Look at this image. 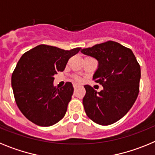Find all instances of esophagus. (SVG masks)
<instances>
[{
	"label": "esophagus",
	"mask_w": 155,
	"mask_h": 155,
	"mask_svg": "<svg viewBox=\"0 0 155 155\" xmlns=\"http://www.w3.org/2000/svg\"><path fill=\"white\" fill-rule=\"evenodd\" d=\"M77 87H78V85L77 84H74V90L77 89Z\"/></svg>",
	"instance_id": "1"
}]
</instances>
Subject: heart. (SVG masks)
<instances>
[{
  "label": "heart",
  "mask_w": 155,
  "mask_h": 155,
  "mask_svg": "<svg viewBox=\"0 0 155 155\" xmlns=\"http://www.w3.org/2000/svg\"><path fill=\"white\" fill-rule=\"evenodd\" d=\"M75 80H76L78 82L81 81V78H78V77H75Z\"/></svg>",
  "instance_id": "b5f03b06"
}]
</instances>
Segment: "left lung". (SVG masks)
<instances>
[{"mask_svg": "<svg viewBox=\"0 0 155 155\" xmlns=\"http://www.w3.org/2000/svg\"><path fill=\"white\" fill-rule=\"evenodd\" d=\"M98 61L93 81L103 86L97 92L84 85V111L90 120L102 126L113 124L131 109L139 94L140 66L132 50L114 41L81 50Z\"/></svg>", "mask_w": 155, "mask_h": 155, "instance_id": "1", "label": "left lung"}]
</instances>
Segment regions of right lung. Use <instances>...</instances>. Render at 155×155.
I'll use <instances>...</instances> for the list:
<instances>
[{
	"label": "right lung",
	"mask_w": 155,
	"mask_h": 155,
	"mask_svg": "<svg viewBox=\"0 0 155 155\" xmlns=\"http://www.w3.org/2000/svg\"><path fill=\"white\" fill-rule=\"evenodd\" d=\"M80 50L41 44L21 56L12 73V86L18 107L33 124L50 127L64 118L74 87L71 82L56 87L53 75L64 71Z\"/></svg>",
	"instance_id": "1"
}]
</instances>
